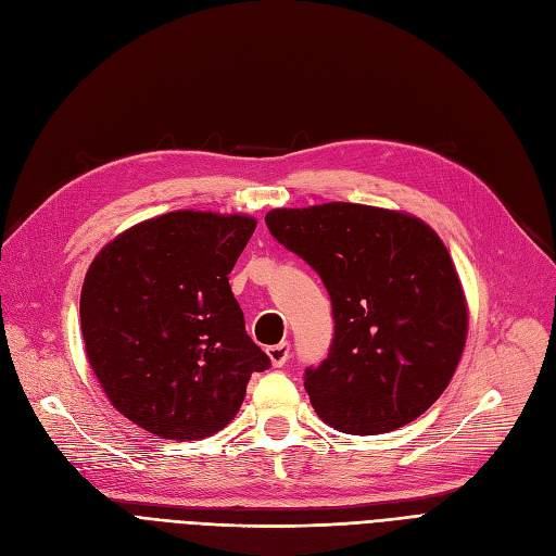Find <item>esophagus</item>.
<instances>
[{
	"mask_svg": "<svg viewBox=\"0 0 556 556\" xmlns=\"http://www.w3.org/2000/svg\"><path fill=\"white\" fill-rule=\"evenodd\" d=\"M265 351H267V355H270V363L275 367H283L286 361H289V355H291V344L289 342H279V344L267 346Z\"/></svg>",
	"mask_w": 556,
	"mask_h": 556,
	"instance_id": "34e87169",
	"label": "esophagus"
}]
</instances>
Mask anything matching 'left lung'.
Wrapping results in <instances>:
<instances>
[{"label":"left lung","instance_id":"1","mask_svg":"<svg viewBox=\"0 0 556 556\" xmlns=\"http://www.w3.org/2000/svg\"><path fill=\"white\" fill-rule=\"evenodd\" d=\"M273 238L324 281L334 337L304 369L320 420L346 434L392 432L451 383L467 302L445 244L410 214L355 203L273 210Z\"/></svg>","mask_w":556,"mask_h":556}]
</instances>
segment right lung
<instances>
[{
    "label": "right lung",
    "mask_w": 556,
    "mask_h": 556,
    "mask_svg": "<svg viewBox=\"0 0 556 556\" xmlns=\"http://www.w3.org/2000/svg\"><path fill=\"white\" fill-rule=\"evenodd\" d=\"M254 228L242 214L168 212L124 230L89 265L87 361L113 406L146 432L212 437L236 418L252 374L270 367L228 286Z\"/></svg>",
    "instance_id": "1"
}]
</instances>
